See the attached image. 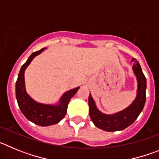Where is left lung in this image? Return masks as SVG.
I'll return each instance as SVG.
<instances>
[{"label":"left lung","mask_w":159,"mask_h":159,"mask_svg":"<svg viewBox=\"0 0 159 159\" xmlns=\"http://www.w3.org/2000/svg\"><path fill=\"white\" fill-rule=\"evenodd\" d=\"M131 62H134L132 70L137 80V93L135 99L127 107L111 115L104 114L98 109L92 95H89L88 105L90 117L95 127L101 130L106 131L124 130L135 121L144 107L146 102L147 79L142 71L139 63L134 58L132 59Z\"/></svg>","instance_id":"obj_1"}]
</instances>
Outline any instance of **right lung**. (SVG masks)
<instances>
[{"mask_svg":"<svg viewBox=\"0 0 159 159\" xmlns=\"http://www.w3.org/2000/svg\"><path fill=\"white\" fill-rule=\"evenodd\" d=\"M45 48H43L40 51L32 53L27 61L22 65L16 83V98L20 109L26 119L41 127H47L60 123L65 116L70 99L80 89V87H77L64 92L60 97V100L55 104L39 102L28 94L25 88V71L32 60Z\"/></svg>","mask_w":159,"mask_h":159,"instance_id":"right-lung-1","label":"right lung"}]
</instances>
